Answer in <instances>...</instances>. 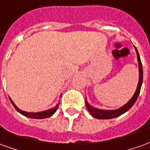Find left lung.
Wrapping results in <instances>:
<instances>
[{"instance_id": "1", "label": "left lung", "mask_w": 150, "mask_h": 150, "mask_svg": "<svg viewBox=\"0 0 150 150\" xmlns=\"http://www.w3.org/2000/svg\"><path fill=\"white\" fill-rule=\"evenodd\" d=\"M136 50H137V60H138V62H139V83H138L137 91H136V93L133 95V97H132L131 100L126 105H124L122 107L119 108L118 110H104L96 109V108L92 107L86 101L87 110H88V112L91 115H93V117L98 119H110L119 117V116H120L122 114H124L125 112L127 111L128 110H130L132 108V106L135 104V102L137 101V97H138L139 94H140V92H141V85H142V82H143V68H142V64H141L139 53H138L137 49H136Z\"/></svg>"}]
</instances>
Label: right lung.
<instances>
[{"mask_svg":"<svg viewBox=\"0 0 150 150\" xmlns=\"http://www.w3.org/2000/svg\"><path fill=\"white\" fill-rule=\"evenodd\" d=\"M9 100H10L11 103H12V105H13V107L16 109L17 111H18L20 114L24 115V116L28 117V118H31V119H46V118H49V117L52 116V115L56 112V110H57V107H58V105H59V104H57L54 108H52V109L48 110H46V111L38 112V113H30V112L23 111V110H19V109L15 105V104L13 103V100H11L10 98H9Z\"/></svg>","mask_w":150,"mask_h":150,"instance_id":"1","label":"right lung"}]
</instances>
